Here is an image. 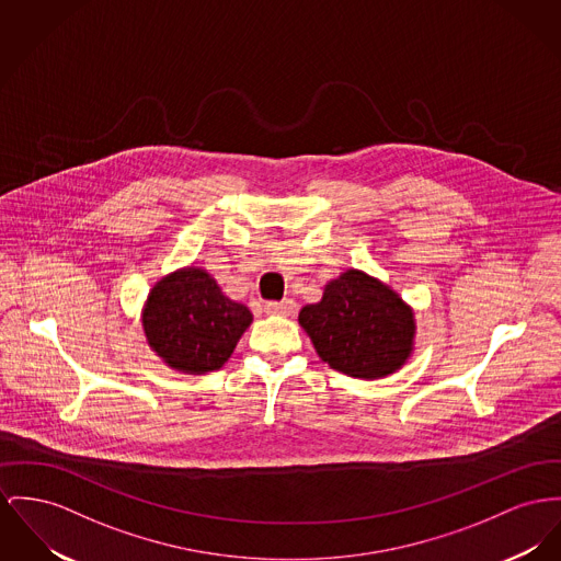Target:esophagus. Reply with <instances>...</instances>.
Listing matches in <instances>:
<instances>
[{
	"label": "esophagus",
	"instance_id": "1",
	"mask_svg": "<svg viewBox=\"0 0 561 561\" xmlns=\"http://www.w3.org/2000/svg\"><path fill=\"white\" fill-rule=\"evenodd\" d=\"M298 308V304L294 299H285V301H265V312L267 314H280V317H289L294 314Z\"/></svg>",
	"mask_w": 561,
	"mask_h": 561
}]
</instances>
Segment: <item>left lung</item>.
I'll return each instance as SVG.
<instances>
[{"instance_id":"1","label":"left lung","mask_w":561,"mask_h":561,"mask_svg":"<svg viewBox=\"0 0 561 561\" xmlns=\"http://www.w3.org/2000/svg\"><path fill=\"white\" fill-rule=\"evenodd\" d=\"M299 325L330 368L355 378L400 370L414 337L411 306L359 270L328 283L319 304L299 310Z\"/></svg>"}]
</instances>
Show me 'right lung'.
<instances>
[{"label": "right lung", "mask_w": 561, "mask_h": 561, "mask_svg": "<svg viewBox=\"0 0 561 561\" xmlns=\"http://www.w3.org/2000/svg\"><path fill=\"white\" fill-rule=\"evenodd\" d=\"M251 321V310L224 296L202 267H185L161 278L142 312L150 348L170 368L187 374L224 368Z\"/></svg>", "instance_id": "right-lung-1"}]
</instances>
